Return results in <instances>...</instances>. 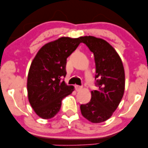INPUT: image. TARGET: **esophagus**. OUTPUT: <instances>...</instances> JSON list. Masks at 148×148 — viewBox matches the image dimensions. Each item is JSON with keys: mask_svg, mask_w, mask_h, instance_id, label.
<instances>
[{"mask_svg": "<svg viewBox=\"0 0 148 148\" xmlns=\"http://www.w3.org/2000/svg\"><path fill=\"white\" fill-rule=\"evenodd\" d=\"M75 89L76 91H79L80 90L82 89V86H77V85H76L75 86Z\"/></svg>", "mask_w": 148, "mask_h": 148, "instance_id": "esophagus-1", "label": "esophagus"}]
</instances>
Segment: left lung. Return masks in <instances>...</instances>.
Here are the masks:
<instances>
[{"mask_svg": "<svg viewBox=\"0 0 148 148\" xmlns=\"http://www.w3.org/2000/svg\"><path fill=\"white\" fill-rule=\"evenodd\" d=\"M93 53L95 62L97 90L91 99L80 106L81 114L93 123L106 121L118 108L125 92V70L118 53L106 41L92 36L81 37Z\"/></svg>", "mask_w": 148, "mask_h": 148, "instance_id": "1", "label": "left lung"}]
</instances>
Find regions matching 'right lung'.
<instances>
[{
  "instance_id": "right-lung-1",
  "label": "right lung",
  "mask_w": 148,
  "mask_h": 148,
  "mask_svg": "<svg viewBox=\"0 0 148 148\" xmlns=\"http://www.w3.org/2000/svg\"><path fill=\"white\" fill-rule=\"evenodd\" d=\"M81 42V37H60L43 46L33 59L27 81L28 97L40 118L55 116L62 99L74 90V87L67 86L62 79L67 74V58Z\"/></svg>"
}]
</instances>
